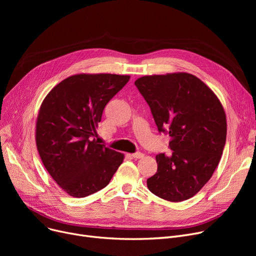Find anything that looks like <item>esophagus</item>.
I'll list each match as a JSON object with an SVG mask.
<instances>
[{"label":"esophagus","instance_id":"34e87169","mask_svg":"<svg viewBox=\"0 0 256 256\" xmlns=\"http://www.w3.org/2000/svg\"><path fill=\"white\" fill-rule=\"evenodd\" d=\"M132 156L134 158H141L144 156V154H142V152H135V154H132Z\"/></svg>","mask_w":256,"mask_h":256}]
</instances>
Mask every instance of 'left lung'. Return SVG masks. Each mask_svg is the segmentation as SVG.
Segmentation results:
<instances>
[{
  "instance_id": "obj_1",
  "label": "left lung",
  "mask_w": 256,
  "mask_h": 256,
  "mask_svg": "<svg viewBox=\"0 0 256 256\" xmlns=\"http://www.w3.org/2000/svg\"><path fill=\"white\" fill-rule=\"evenodd\" d=\"M136 87L148 104L158 132H168L172 154L156 156L158 170L147 180L152 193L172 202L197 194L223 154L227 124L216 94L186 72L141 76Z\"/></svg>"
}]
</instances>
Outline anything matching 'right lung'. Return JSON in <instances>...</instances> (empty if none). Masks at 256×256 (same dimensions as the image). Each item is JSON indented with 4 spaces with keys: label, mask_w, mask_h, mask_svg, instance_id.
Returning a JSON list of instances; mask_svg holds the SVG:
<instances>
[{
    "label": "right lung",
    "mask_w": 256,
    "mask_h": 256,
    "mask_svg": "<svg viewBox=\"0 0 256 256\" xmlns=\"http://www.w3.org/2000/svg\"><path fill=\"white\" fill-rule=\"evenodd\" d=\"M130 78L74 74L54 87L40 106L35 132L38 154L52 180L72 197L102 190L124 162V154L92 137L106 104Z\"/></svg>",
    "instance_id": "right-lung-1"
}]
</instances>
